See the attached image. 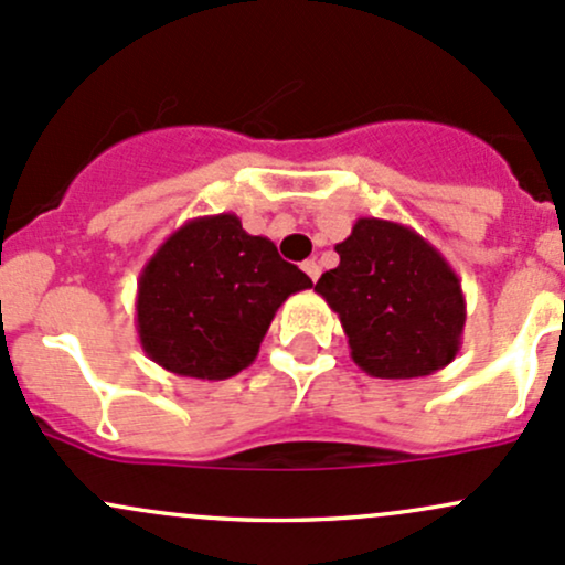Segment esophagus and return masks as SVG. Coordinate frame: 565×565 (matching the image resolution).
<instances>
[{"label":"esophagus","mask_w":565,"mask_h":565,"mask_svg":"<svg viewBox=\"0 0 565 565\" xmlns=\"http://www.w3.org/2000/svg\"><path fill=\"white\" fill-rule=\"evenodd\" d=\"M301 269L307 271V277L312 282H318V277H320V264L315 258H309V260H305V264H301Z\"/></svg>","instance_id":"34e87169"}]
</instances>
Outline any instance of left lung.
I'll return each instance as SVG.
<instances>
[{
    "label": "left lung",
    "mask_w": 565,
    "mask_h": 565,
    "mask_svg": "<svg viewBox=\"0 0 565 565\" xmlns=\"http://www.w3.org/2000/svg\"><path fill=\"white\" fill-rule=\"evenodd\" d=\"M333 250L339 266L315 290L348 333L350 355L372 377L415 380L460 350L466 299L447 258L415 228L358 217Z\"/></svg>",
    "instance_id": "1"
}]
</instances>
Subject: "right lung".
<instances>
[{"mask_svg": "<svg viewBox=\"0 0 565 565\" xmlns=\"http://www.w3.org/2000/svg\"><path fill=\"white\" fill-rule=\"evenodd\" d=\"M305 288V271L234 212L193 217L139 271V344L178 377H234L256 361L282 301Z\"/></svg>", "mask_w": 565, "mask_h": 565, "instance_id": "right-lung-1", "label": "right lung"}]
</instances>
